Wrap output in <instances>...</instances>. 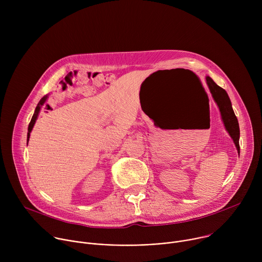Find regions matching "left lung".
Segmentation results:
<instances>
[{"instance_id":"obj_1","label":"left lung","mask_w":262,"mask_h":262,"mask_svg":"<svg viewBox=\"0 0 262 262\" xmlns=\"http://www.w3.org/2000/svg\"><path fill=\"white\" fill-rule=\"evenodd\" d=\"M206 83L213 97V100L216 102L219 106L224 125H225L226 130L232 138L239 154V125L237 118L234 114V111L232 108L230 98L227 92L220 86H217L209 77H206Z\"/></svg>"}]
</instances>
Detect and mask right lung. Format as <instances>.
Returning <instances> with one entry per match:
<instances>
[{
	"label": "right lung",
	"mask_w": 262,
	"mask_h": 262,
	"mask_svg": "<svg viewBox=\"0 0 262 262\" xmlns=\"http://www.w3.org/2000/svg\"><path fill=\"white\" fill-rule=\"evenodd\" d=\"M47 99H48V96H45V97H42V98L40 99V101L38 102V104H37L36 108H35V112H34V114H33V117H32V119H31V122H30V124H29V127H28V137H27V140H28V141H29V139H30V133L32 132V129H33V127H34V124H35V122H36L37 118H38V115H39L40 108H41V106H42V105L46 103Z\"/></svg>",
	"instance_id": "right-lung-1"
}]
</instances>
